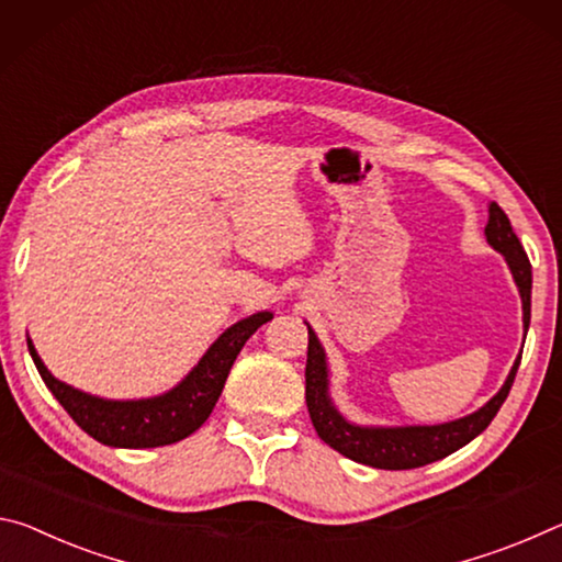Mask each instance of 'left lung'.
<instances>
[{
	"label": "left lung",
	"mask_w": 562,
	"mask_h": 562,
	"mask_svg": "<svg viewBox=\"0 0 562 562\" xmlns=\"http://www.w3.org/2000/svg\"><path fill=\"white\" fill-rule=\"evenodd\" d=\"M485 238L495 251L505 256V263L513 273L515 286H518L522 301V328L530 326V289L532 271L522 244L515 236L510 218L505 211L491 201L488 204V226ZM308 326V324H306ZM520 356L515 358L508 379L493 398L463 418L436 423V426H358V423L341 416L334 406L328 393V363L326 351L321 346L314 328L308 326V358H306V406L314 420L318 438L328 443L338 453L351 458L356 463L381 468V471H408L434 461H440L458 448L471 443L491 426L495 413L501 411L503 401L508 398L510 385L518 373Z\"/></svg>",
	"instance_id": "8db88e82"
}]
</instances>
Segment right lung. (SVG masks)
I'll return each instance as SVG.
<instances>
[{
	"mask_svg": "<svg viewBox=\"0 0 562 562\" xmlns=\"http://www.w3.org/2000/svg\"><path fill=\"white\" fill-rule=\"evenodd\" d=\"M271 318V311H259V314L236 321L209 346L199 363L173 389L136 401L99 398V395L74 389L54 379L30 338H26V346L42 381L85 434L112 448H159L177 443L204 426L224 391L236 356L241 353L248 338Z\"/></svg>",
	"mask_w": 562,
	"mask_h": 562,
	"instance_id": "obj_1",
	"label": "right lung"
}]
</instances>
